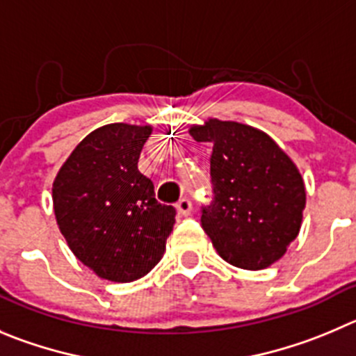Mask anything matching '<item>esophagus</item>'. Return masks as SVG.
<instances>
[{"instance_id":"1","label":"esophagus","mask_w":356,"mask_h":356,"mask_svg":"<svg viewBox=\"0 0 356 356\" xmlns=\"http://www.w3.org/2000/svg\"><path fill=\"white\" fill-rule=\"evenodd\" d=\"M175 209H177V212L181 216H189L191 211H193V205H191V202H189L188 198H182V200L175 205Z\"/></svg>"}]
</instances>
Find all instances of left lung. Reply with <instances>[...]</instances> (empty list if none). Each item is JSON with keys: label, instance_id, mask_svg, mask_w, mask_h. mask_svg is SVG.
Returning a JSON list of instances; mask_svg holds the SVG:
<instances>
[{"label": "left lung", "instance_id": "1", "mask_svg": "<svg viewBox=\"0 0 356 356\" xmlns=\"http://www.w3.org/2000/svg\"><path fill=\"white\" fill-rule=\"evenodd\" d=\"M189 135L211 142L214 200L202 228L218 254L245 270L270 267L297 238L305 186L297 165L267 133L237 121L209 118Z\"/></svg>", "mask_w": 356, "mask_h": 356}]
</instances>
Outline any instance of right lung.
<instances>
[{"label": "right lung", "mask_w": 356, "mask_h": 356, "mask_svg": "<svg viewBox=\"0 0 356 356\" xmlns=\"http://www.w3.org/2000/svg\"><path fill=\"white\" fill-rule=\"evenodd\" d=\"M152 126L112 122L91 131L52 182L59 232L98 277L131 283L156 267L175 223V209L154 198L138 170Z\"/></svg>", "instance_id": "right-lung-1"}]
</instances>
